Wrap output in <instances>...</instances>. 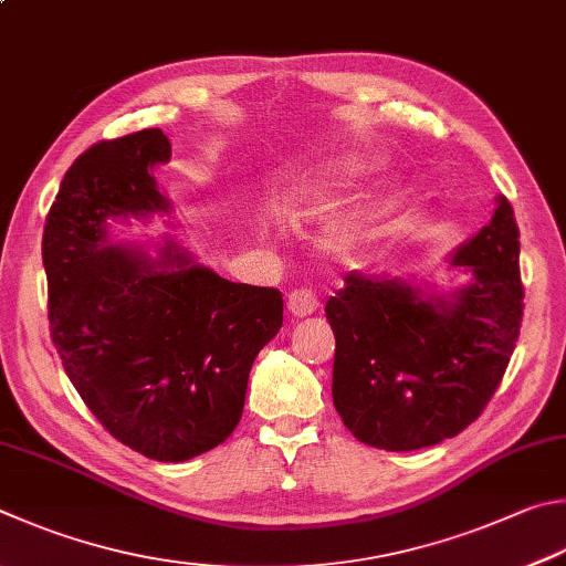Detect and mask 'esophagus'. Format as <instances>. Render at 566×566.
Segmentation results:
<instances>
[{
  "mask_svg": "<svg viewBox=\"0 0 566 566\" xmlns=\"http://www.w3.org/2000/svg\"><path fill=\"white\" fill-rule=\"evenodd\" d=\"M316 306H318V302H316L314 292H310V290H294L290 294V300H286V310H290V314L296 318L314 314Z\"/></svg>",
  "mask_w": 566,
  "mask_h": 566,
  "instance_id": "1",
  "label": "esophagus"
}]
</instances>
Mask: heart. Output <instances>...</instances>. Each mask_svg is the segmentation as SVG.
I'll list each match as a JSON object with an SVG mask.
<instances>
[{
  "label": "heart",
  "mask_w": 566,
  "mask_h": 566,
  "mask_svg": "<svg viewBox=\"0 0 566 566\" xmlns=\"http://www.w3.org/2000/svg\"><path fill=\"white\" fill-rule=\"evenodd\" d=\"M368 168L371 166H368V163L361 158L336 160V163H332V168H326L324 172H314V176L306 182H296L292 192H286L284 198H280V205L282 208H290L292 202L304 198V195H310L312 190L326 188V185L338 182V180L361 176V172H366ZM371 222H374V212H356V214H352V218H346L344 222L336 224L332 232V240L328 242H332L338 252H352L364 242L368 228H371Z\"/></svg>",
  "instance_id": "obj_1"
}]
</instances>
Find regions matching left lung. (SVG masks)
Wrapping results in <instances>:
<instances>
[{"mask_svg":"<svg viewBox=\"0 0 566 566\" xmlns=\"http://www.w3.org/2000/svg\"><path fill=\"white\" fill-rule=\"evenodd\" d=\"M450 264L472 280L448 296L352 272L326 302L336 336L334 406L366 446L418 450L453 438L505 376L525 290L520 228L502 195L492 220Z\"/></svg>","mask_w":566,"mask_h":566,"instance_id":"8db88e82","label":"left lung"}]
</instances>
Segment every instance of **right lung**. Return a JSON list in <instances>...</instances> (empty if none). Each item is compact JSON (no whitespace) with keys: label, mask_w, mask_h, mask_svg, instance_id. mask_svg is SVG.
Masks as SVG:
<instances>
[{"label":"right lung","mask_w":566,"mask_h":566,"mask_svg":"<svg viewBox=\"0 0 566 566\" xmlns=\"http://www.w3.org/2000/svg\"><path fill=\"white\" fill-rule=\"evenodd\" d=\"M170 160L160 128L101 140L66 170L41 256L51 342L108 433L136 453L182 462L238 428L250 368L282 326L272 286L222 280L166 240L158 256L108 240V218L168 214L150 170Z\"/></svg>","instance_id":"1"}]
</instances>
